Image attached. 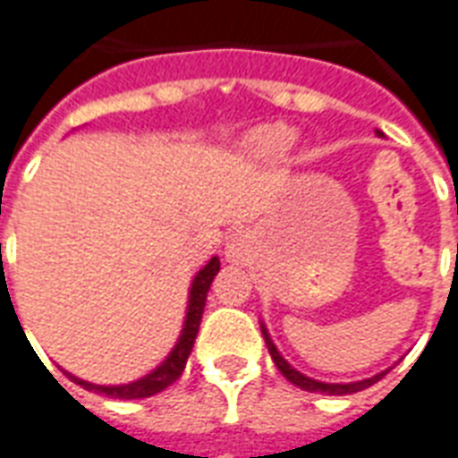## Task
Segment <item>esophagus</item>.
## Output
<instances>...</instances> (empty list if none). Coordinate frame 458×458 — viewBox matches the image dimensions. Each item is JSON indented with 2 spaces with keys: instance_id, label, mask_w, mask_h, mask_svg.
<instances>
[{
  "instance_id": "1",
  "label": "esophagus",
  "mask_w": 458,
  "mask_h": 458,
  "mask_svg": "<svg viewBox=\"0 0 458 458\" xmlns=\"http://www.w3.org/2000/svg\"><path fill=\"white\" fill-rule=\"evenodd\" d=\"M228 259H242V254H244V244H242V240H240V237H233V240H230L228 242Z\"/></svg>"
}]
</instances>
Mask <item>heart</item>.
<instances>
[{"mask_svg": "<svg viewBox=\"0 0 458 458\" xmlns=\"http://www.w3.org/2000/svg\"><path fill=\"white\" fill-rule=\"evenodd\" d=\"M244 146L257 160H267V163L284 160L295 146V131L288 124H261L247 136Z\"/></svg>", "mask_w": 458, "mask_h": 458, "instance_id": "1", "label": "heart"}]
</instances>
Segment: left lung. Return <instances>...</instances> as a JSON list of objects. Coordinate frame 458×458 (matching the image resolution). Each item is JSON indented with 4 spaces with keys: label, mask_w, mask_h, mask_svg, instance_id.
<instances>
[{
    "label": "left lung",
    "mask_w": 458,
    "mask_h": 458,
    "mask_svg": "<svg viewBox=\"0 0 458 458\" xmlns=\"http://www.w3.org/2000/svg\"><path fill=\"white\" fill-rule=\"evenodd\" d=\"M264 331V338H267V348L268 353H271V358H274L276 368L281 369V375L288 379V382H293L295 386H300V389H307V392H322V394H331V396H344V394H355V392H362V389H368V386H372V384L377 382V379H382V375H375L369 377V379H362V382H353V384H324V382H317V379H310V377L300 375L298 369H293L288 362L281 358V353L276 351L274 341L268 338L267 329Z\"/></svg>",
    "instance_id": "left-lung-1"
}]
</instances>
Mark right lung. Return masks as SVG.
Here are the masks:
<instances>
[{"mask_svg":"<svg viewBox=\"0 0 458 458\" xmlns=\"http://www.w3.org/2000/svg\"><path fill=\"white\" fill-rule=\"evenodd\" d=\"M218 268H221V261L218 257L208 261L201 271L194 278V284H191V293H190V310H187V319H184V329L182 336L177 341V345L173 348V353L167 355V360L156 368L151 375H146L144 379H139V382L131 384H122V386H98V384H89L83 382V379H76L72 377L76 384H81L83 389H90V392L105 394V396H110V399H146V396H153V394L163 392L165 386L177 379V377L182 375L184 365H187V358L191 353V345H194V338H197L199 324H201V314H204V305H206V293L211 288V281H214V276L218 274Z\"/></svg>","mask_w":458,"mask_h":458,"instance_id":"right-lung-1","label":"right lung"}]
</instances>
